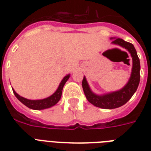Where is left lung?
Wrapping results in <instances>:
<instances>
[{
    "mask_svg": "<svg viewBox=\"0 0 151 151\" xmlns=\"http://www.w3.org/2000/svg\"><path fill=\"white\" fill-rule=\"evenodd\" d=\"M110 40H112L111 43L113 45L125 48L131 55L132 59V67L131 75L126 85L117 91L103 94H96L91 89L85 76L82 81L83 91L88 101L96 107L108 110L120 107L125 104L136 92L140 81V62L133 45L124 41L122 38L110 37Z\"/></svg>",
    "mask_w": 151,
    "mask_h": 151,
    "instance_id": "obj_1",
    "label": "left lung"
}]
</instances>
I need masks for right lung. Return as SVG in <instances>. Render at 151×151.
Listing matches in <instances>:
<instances>
[{"label":"right lung","instance_id":"add662e5","mask_svg":"<svg viewBox=\"0 0 151 151\" xmlns=\"http://www.w3.org/2000/svg\"><path fill=\"white\" fill-rule=\"evenodd\" d=\"M70 77V73L66 74V75L63 78V80L61 81V82L59 84V87H58V88L56 89V91H55L53 94L51 95L50 96L47 97V98H45V99H26L24 97L21 96H19L18 93H16V92L12 88L13 92H14L15 97H16L22 104H24L25 106H27V107L30 108L32 110H45V109H48V108H50L52 107V106H53L55 105V104L60 100L62 96V92H63V88L64 85H65L66 81H68Z\"/></svg>","mask_w":151,"mask_h":151}]
</instances>
